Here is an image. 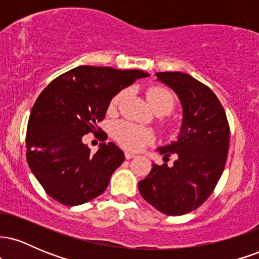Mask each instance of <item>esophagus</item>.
Masks as SVG:
<instances>
[{"mask_svg":"<svg viewBox=\"0 0 259 259\" xmlns=\"http://www.w3.org/2000/svg\"><path fill=\"white\" fill-rule=\"evenodd\" d=\"M124 156H125L126 159H132L134 157H136V154L133 152H129V151H125V152H124Z\"/></svg>","mask_w":259,"mask_h":259,"instance_id":"1","label":"esophagus"}]
</instances>
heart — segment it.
Wrapping results in <instances>:
<instances>
[{
	"label": "heart",
	"instance_id": "heart-1",
	"mask_svg": "<svg viewBox=\"0 0 259 259\" xmlns=\"http://www.w3.org/2000/svg\"><path fill=\"white\" fill-rule=\"evenodd\" d=\"M121 94H118L112 100L111 107H114L119 102ZM147 100L154 111L160 109L167 114L174 108V96L170 91L164 88H151L147 91ZM113 136L123 147L129 150H140L151 142L154 138L150 127L138 125L130 121H119L113 127Z\"/></svg>",
	"mask_w": 259,
	"mask_h": 259
}]
</instances>
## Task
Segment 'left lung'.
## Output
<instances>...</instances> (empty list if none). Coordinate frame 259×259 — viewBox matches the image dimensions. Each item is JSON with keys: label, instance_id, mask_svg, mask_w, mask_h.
Listing matches in <instances>:
<instances>
[{"label": "left lung", "instance_id": "1", "mask_svg": "<svg viewBox=\"0 0 259 259\" xmlns=\"http://www.w3.org/2000/svg\"><path fill=\"white\" fill-rule=\"evenodd\" d=\"M183 107L177 141L157 150L174 164H154L139 191L151 206L167 215L192 212L209 197L221 179L229 151L230 130L221 101L206 85L181 72L156 73Z\"/></svg>", "mask_w": 259, "mask_h": 259}]
</instances>
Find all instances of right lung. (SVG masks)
<instances>
[{"instance_id": "add662e5", "label": "right lung", "mask_w": 259, "mask_h": 259, "mask_svg": "<svg viewBox=\"0 0 259 259\" xmlns=\"http://www.w3.org/2000/svg\"><path fill=\"white\" fill-rule=\"evenodd\" d=\"M148 75L139 69L80 65L41 92L29 117L26 160L53 200L79 206L105 192L125 157L113 142H102L91 154L82 136L96 133L118 92Z\"/></svg>"}]
</instances>
